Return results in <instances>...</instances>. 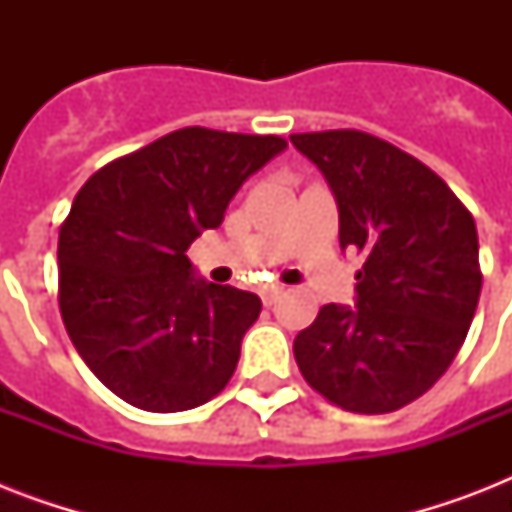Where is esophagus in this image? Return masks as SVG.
Listing matches in <instances>:
<instances>
[{
    "mask_svg": "<svg viewBox=\"0 0 512 512\" xmlns=\"http://www.w3.org/2000/svg\"><path fill=\"white\" fill-rule=\"evenodd\" d=\"M281 295H284V289L281 287H265L263 289V305H268V308H271V305L279 303Z\"/></svg>",
    "mask_w": 512,
    "mask_h": 512,
    "instance_id": "34e87169",
    "label": "esophagus"
}]
</instances>
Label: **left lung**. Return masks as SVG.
<instances>
[{"label": "left lung", "mask_w": 512, "mask_h": 512, "mask_svg": "<svg viewBox=\"0 0 512 512\" xmlns=\"http://www.w3.org/2000/svg\"><path fill=\"white\" fill-rule=\"evenodd\" d=\"M327 180L340 247L358 249L356 305H324L295 337L311 388L345 412H396L449 369L481 295L478 233L452 188L358 130L289 135Z\"/></svg>", "instance_id": "left-lung-1"}]
</instances>
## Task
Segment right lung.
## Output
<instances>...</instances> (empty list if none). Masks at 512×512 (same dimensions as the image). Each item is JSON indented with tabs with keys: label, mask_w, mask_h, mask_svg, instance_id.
I'll use <instances>...</instances> for the list:
<instances>
[{
	"label": "right lung",
	"mask_w": 512,
	"mask_h": 512,
	"mask_svg": "<svg viewBox=\"0 0 512 512\" xmlns=\"http://www.w3.org/2000/svg\"><path fill=\"white\" fill-rule=\"evenodd\" d=\"M284 148L276 135L185 127L76 193L58 239L60 313L84 364L127 404L185 412L228 385L263 303L196 276L185 249Z\"/></svg>",
	"instance_id": "right-lung-1"
}]
</instances>
